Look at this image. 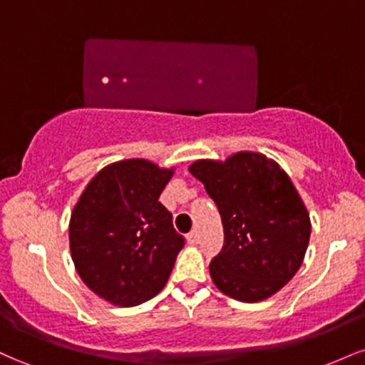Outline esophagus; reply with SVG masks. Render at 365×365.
<instances>
[{
	"mask_svg": "<svg viewBox=\"0 0 365 365\" xmlns=\"http://www.w3.org/2000/svg\"><path fill=\"white\" fill-rule=\"evenodd\" d=\"M187 242H188V244H190V245L199 244V233H197L195 230H194V232L188 233V235H187Z\"/></svg>",
	"mask_w": 365,
	"mask_h": 365,
	"instance_id": "1",
	"label": "esophagus"
}]
</instances>
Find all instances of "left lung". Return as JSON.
<instances>
[{"mask_svg":"<svg viewBox=\"0 0 365 365\" xmlns=\"http://www.w3.org/2000/svg\"><path fill=\"white\" fill-rule=\"evenodd\" d=\"M204 183L223 223L225 244L209 264L217 290L259 302L282 290L302 266L311 220L290 177L273 159L237 153L188 168Z\"/></svg>","mask_w":365,"mask_h":365,"instance_id":"left-lung-1","label":"left lung"}]
</instances>
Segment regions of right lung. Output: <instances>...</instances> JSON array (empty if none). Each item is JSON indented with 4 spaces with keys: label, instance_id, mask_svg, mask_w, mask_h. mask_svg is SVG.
<instances>
[{
    "label": "right lung",
    "instance_id": "1",
    "mask_svg": "<svg viewBox=\"0 0 365 365\" xmlns=\"http://www.w3.org/2000/svg\"><path fill=\"white\" fill-rule=\"evenodd\" d=\"M173 170L125 159L91 180L70 220V250L82 282L108 302L133 307L165 288L185 238L159 202Z\"/></svg>",
    "mask_w": 365,
    "mask_h": 365
}]
</instances>
